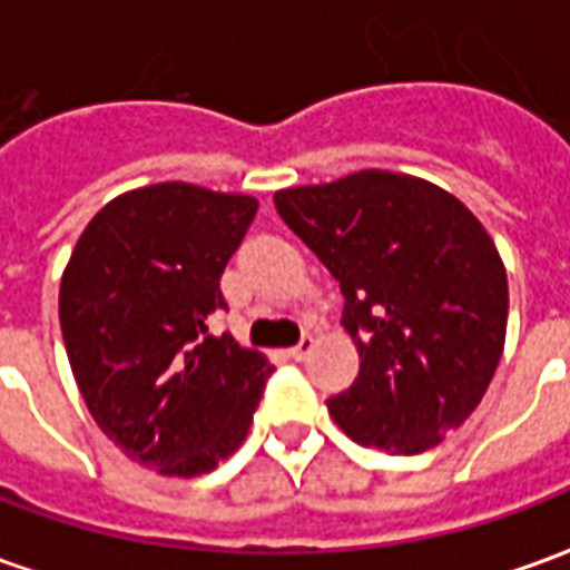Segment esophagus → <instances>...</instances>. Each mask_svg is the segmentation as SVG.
Instances as JSON below:
<instances>
[{
	"instance_id": "1",
	"label": "esophagus",
	"mask_w": 570,
	"mask_h": 570,
	"mask_svg": "<svg viewBox=\"0 0 570 570\" xmlns=\"http://www.w3.org/2000/svg\"><path fill=\"white\" fill-rule=\"evenodd\" d=\"M311 351H314V338H311V335H305V338H302L296 347H289V357L296 360V363H302V360L311 357Z\"/></svg>"
}]
</instances>
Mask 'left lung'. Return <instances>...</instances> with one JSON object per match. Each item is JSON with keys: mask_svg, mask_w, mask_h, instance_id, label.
I'll list each match as a JSON object with an SVG mask.
<instances>
[{"mask_svg": "<svg viewBox=\"0 0 570 570\" xmlns=\"http://www.w3.org/2000/svg\"><path fill=\"white\" fill-rule=\"evenodd\" d=\"M274 207L330 268L360 375L326 406L360 445L419 454L464 424L507 338V268L445 188L394 170L274 191Z\"/></svg>", "mask_w": 570, "mask_h": 570, "instance_id": "1", "label": "left lung"}]
</instances>
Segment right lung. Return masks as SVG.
<instances>
[{"label":"right lung","instance_id":"obj_1","mask_svg":"<svg viewBox=\"0 0 570 570\" xmlns=\"http://www.w3.org/2000/svg\"><path fill=\"white\" fill-rule=\"evenodd\" d=\"M259 200L155 183L106 204L60 277V330L85 406L130 461L200 476L247 440L272 363L207 333L219 277Z\"/></svg>","mask_w":570,"mask_h":570}]
</instances>
